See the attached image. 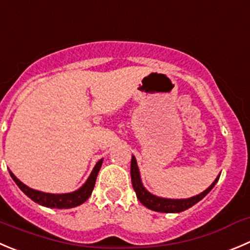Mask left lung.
<instances>
[{
  "instance_id": "1",
  "label": "left lung",
  "mask_w": 250,
  "mask_h": 250,
  "mask_svg": "<svg viewBox=\"0 0 250 250\" xmlns=\"http://www.w3.org/2000/svg\"><path fill=\"white\" fill-rule=\"evenodd\" d=\"M130 177H132L133 188H134L135 193H137V198L139 199V202L144 207H146L147 209L159 212H181L189 209L193 205L197 204L199 200H202L214 188L216 182L219 181V177H217L214 183L207 190L200 193L199 195H195V197L188 198V199H165V198H159L150 194L143 187L142 181H140L139 169H138L137 166V160H135L134 156H132V162H130Z\"/></svg>"
}]
</instances>
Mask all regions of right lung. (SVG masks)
<instances>
[{
	"label": "right lung",
	"mask_w": 250,
	"mask_h": 250,
	"mask_svg": "<svg viewBox=\"0 0 250 250\" xmlns=\"http://www.w3.org/2000/svg\"><path fill=\"white\" fill-rule=\"evenodd\" d=\"M101 165H103V160H100V161L95 165L93 172H91V174L89 176L88 181L85 182V184H84L82 188H79L78 190H76V192L73 193H67V194H50V193H42L39 192V190H34L31 189V188H29L28 186H25L24 183H21L12 172H9V174H11L13 181L17 183V186L21 188V192L25 195H28L33 202L38 203V204L46 208L69 209V208H74L83 204V203L86 202V199L90 197L91 192H93L94 189V186H95L96 177H98L99 171H100Z\"/></svg>",
	"instance_id": "add662e5"
}]
</instances>
